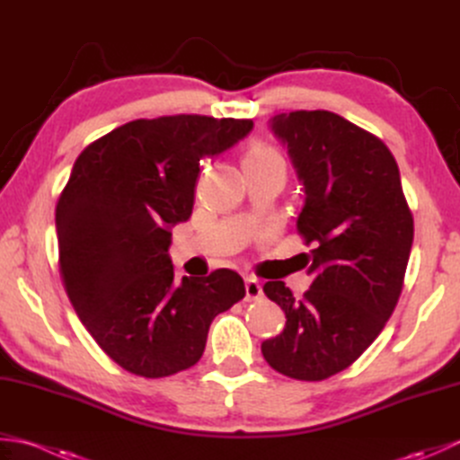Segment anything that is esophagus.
Wrapping results in <instances>:
<instances>
[{
	"instance_id": "1",
	"label": "esophagus",
	"mask_w": 460,
	"mask_h": 460,
	"mask_svg": "<svg viewBox=\"0 0 460 460\" xmlns=\"http://www.w3.org/2000/svg\"><path fill=\"white\" fill-rule=\"evenodd\" d=\"M245 292H247V300H257V298H261V295H262V288H261V285H259V280L257 279H247L245 280Z\"/></svg>"
}]
</instances>
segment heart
Here are the masks:
<instances>
[{"label":"heart","mask_w":460,"mask_h":460,"mask_svg":"<svg viewBox=\"0 0 460 460\" xmlns=\"http://www.w3.org/2000/svg\"><path fill=\"white\" fill-rule=\"evenodd\" d=\"M267 160H282L280 154L272 148V146L265 144V142H252L247 152L245 158H243V164L249 162H267Z\"/></svg>","instance_id":"obj_1"}]
</instances>
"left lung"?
Instances as JSON below:
<instances>
[{
    "instance_id": "1",
    "label": "left lung",
    "mask_w": 460,
    "mask_h": 460,
    "mask_svg": "<svg viewBox=\"0 0 460 460\" xmlns=\"http://www.w3.org/2000/svg\"><path fill=\"white\" fill-rule=\"evenodd\" d=\"M272 130L305 183L296 229L312 247L314 280L302 298L282 280L265 282L287 326L261 349L279 374L322 381L354 364L394 314L413 213L394 154L376 134L328 111L277 114Z\"/></svg>"
}]
</instances>
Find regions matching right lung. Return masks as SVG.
<instances>
[{
	"label": "right lung",
	"mask_w": 460,
	"mask_h": 460,
	"mask_svg": "<svg viewBox=\"0 0 460 460\" xmlns=\"http://www.w3.org/2000/svg\"><path fill=\"white\" fill-rule=\"evenodd\" d=\"M252 120L175 114L126 122L86 146L58 195V272L84 328L116 364L168 377L203 356L213 318L245 296L229 269L175 279L170 229L193 209L199 160Z\"/></svg>",
	"instance_id": "1"
}]
</instances>
